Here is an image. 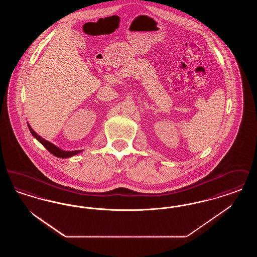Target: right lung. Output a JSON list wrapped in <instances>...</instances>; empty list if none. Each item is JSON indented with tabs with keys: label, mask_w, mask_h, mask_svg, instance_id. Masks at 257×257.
Returning <instances> with one entry per match:
<instances>
[{
	"label": "right lung",
	"mask_w": 257,
	"mask_h": 257,
	"mask_svg": "<svg viewBox=\"0 0 257 257\" xmlns=\"http://www.w3.org/2000/svg\"><path fill=\"white\" fill-rule=\"evenodd\" d=\"M28 126H29V129H30L32 135L37 139V141H38L43 147H45V148L49 151L50 153H52V154L55 155L56 157H59V158H68V157L74 156V155H76V154H78V153H80V152L82 151V150H75V151H64V150H61L59 147L54 146L53 144H51L48 141H46V140L42 139L40 136H38V135L31 128V126H30L29 124H28Z\"/></svg>",
	"instance_id": "right-lung-1"
}]
</instances>
